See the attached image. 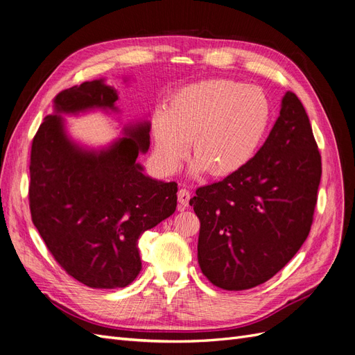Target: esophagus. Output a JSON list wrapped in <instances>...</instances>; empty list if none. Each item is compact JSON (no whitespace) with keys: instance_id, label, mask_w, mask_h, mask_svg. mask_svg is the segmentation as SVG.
<instances>
[{"instance_id":"obj_1","label":"esophagus","mask_w":355,"mask_h":355,"mask_svg":"<svg viewBox=\"0 0 355 355\" xmlns=\"http://www.w3.org/2000/svg\"><path fill=\"white\" fill-rule=\"evenodd\" d=\"M189 198H191V192L187 188H182L178 192V200H179V209H187L189 206Z\"/></svg>"}]
</instances>
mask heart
I'll return each mask as SVG.
<instances>
[{
	"instance_id": "b5f03b06",
	"label": "heart",
	"mask_w": 355,
	"mask_h": 355,
	"mask_svg": "<svg viewBox=\"0 0 355 355\" xmlns=\"http://www.w3.org/2000/svg\"><path fill=\"white\" fill-rule=\"evenodd\" d=\"M271 123L265 93L234 80H204L171 94L151 116L157 163L178 170L191 149V173L230 176L250 163Z\"/></svg>"
}]
</instances>
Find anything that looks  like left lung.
Returning a JSON list of instances; mask_svg holds the SVG:
<instances>
[{
	"mask_svg": "<svg viewBox=\"0 0 355 355\" xmlns=\"http://www.w3.org/2000/svg\"><path fill=\"white\" fill-rule=\"evenodd\" d=\"M321 179L309 118L287 92L263 146L249 164L201 187L189 204L200 219L198 263L223 290L270 280L306 240Z\"/></svg>",
	"mask_w": 355,
	"mask_h": 355,
	"instance_id": "left-lung-1",
	"label": "left lung"
}]
</instances>
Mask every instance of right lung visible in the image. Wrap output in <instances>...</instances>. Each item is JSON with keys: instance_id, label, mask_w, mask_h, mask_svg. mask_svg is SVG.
I'll list each match as a JSON object with an SVG mask.
<instances>
[{"instance_id": "right-lung-1", "label": "right lung", "mask_w": 355, "mask_h": 355, "mask_svg": "<svg viewBox=\"0 0 355 355\" xmlns=\"http://www.w3.org/2000/svg\"><path fill=\"white\" fill-rule=\"evenodd\" d=\"M116 101L105 78L60 92L31 149L32 222L63 270L92 288L130 284L142 270L139 237L178 204L176 182L149 178L136 161L149 149L148 120L124 124L123 137L101 148L69 136L63 115L120 114Z\"/></svg>"}]
</instances>
